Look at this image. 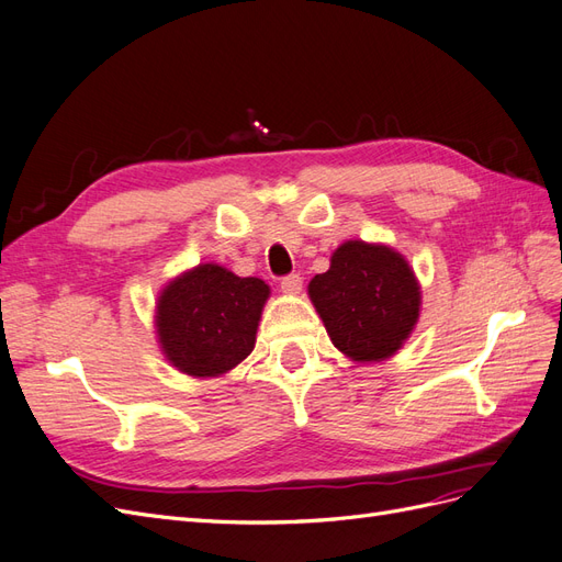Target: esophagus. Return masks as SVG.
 <instances>
[{"label": "esophagus", "instance_id": "esophagus-1", "mask_svg": "<svg viewBox=\"0 0 562 562\" xmlns=\"http://www.w3.org/2000/svg\"><path fill=\"white\" fill-rule=\"evenodd\" d=\"M281 291H283V293H291V295L300 293V291H302V277H300V274H288V277H283V279H281Z\"/></svg>", "mask_w": 562, "mask_h": 562}]
</instances>
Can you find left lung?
I'll list each match as a JSON object with an SVG mask.
<instances>
[{
	"instance_id": "8db88e82",
	"label": "left lung",
	"mask_w": 562,
	"mask_h": 562,
	"mask_svg": "<svg viewBox=\"0 0 562 562\" xmlns=\"http://www.w3.org/2000/svg\"><path fill=\"white\" fill-rule=\"evenodd\" d=\"M310 297L333 345L353 361L396 353L419 316L413 269L386 246L347 241L330 269L310 283Z\"/></svg>"
}]
</instances>
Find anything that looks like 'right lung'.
<instances>
[{"mask_svg": "<svg viewBox=\"0 0 562 562\" xmlns=\"http://www.w3.org/2000/svg\"><path fill=\"white\" fill-rule=\"evenodd\" d=\"M269 297L260 279H241L225 267L199 265L159 297L157 330L164 353L194 378L223 375L255 347L258 321Z\"/></svg>", "mask_w": 562, "mask_h": 562, "instance_id": "right-lung-1", "label": "right lung"}]
</instances>
